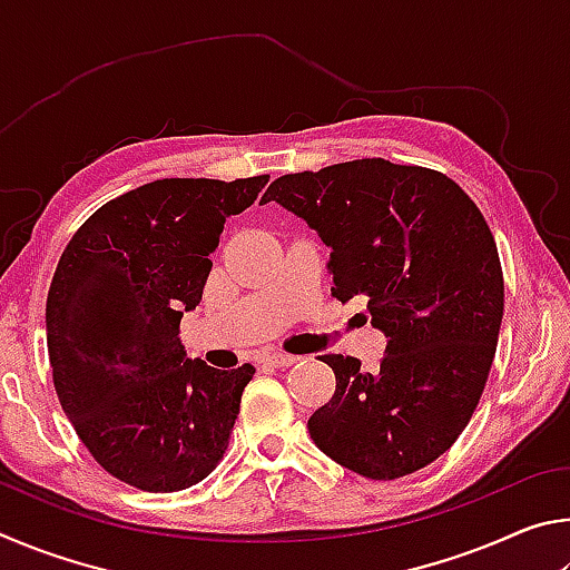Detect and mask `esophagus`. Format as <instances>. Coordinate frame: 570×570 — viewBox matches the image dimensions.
Masks as SVG:
<instances>
[{
    "label": "esophagus",
    "instance_id": "obj_1",
    "mask_svg": "<svg viewBox=\"0 0 570 570\" xmlns=\"http://www.w3.org/2000/svg\"><path fill=\"white\" fill-rule=\"evenodd\" d=\"M296 360H298V356H294V354H278V352H274V354L262 356V364L276 366V370H286V366H292Z\"/></svg>",
    "mask_w": 570,
    "mask_h": 570
}]
</instances>
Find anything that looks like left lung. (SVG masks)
I'll use <instances>...</instances> for the list:
<instances>
[{"mask_svg": "<svg viewBox=\"0 0 570 570\" xmlns=\"http://www.w3.org/2000/svg\"><path fill=\"white\" fill-rule=\"evenodd\" d=\"M292 210L332 248V296L364 298L387 336L377 372L324 354L336 390L308 417L324 455L372 480L430 465L465 430L503 322L493 234L455 180L364 158L276 178L262 204Z\"/></svg>", "mask_w": 570, "mask_h": 570, "instance_id": "8db88e82", "label": "left lung"}]
</instances>
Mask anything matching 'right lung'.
Masks as SVG:
<instances>
[{
	"label": "right lung",
	"mask_w": 570,
	"mask_h": 570,
	"mask_svg": "<svg viewBox=\"0 0 570 570\" xmlns=\"http://www.w3.org/2000/svg\"><path fill=\"white\" fill-rule=\"evenodd\" d=\"M266 183H146L95 210L57 264L47 294L57 397L92 458L128 485L173 493L224 458L256 370L188 360L178 326L200 304L226 218Z\"/></svg>",
	"instance_id": "obj_1"
}]
</instances>
